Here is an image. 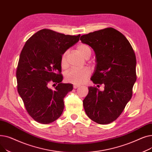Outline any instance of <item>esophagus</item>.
Wrapping results in <instances>:
<instances>
[{"mask_svg":"<svg viewBox=\"0 0 152 152\" xmlns=\"http://www.w3.org/2000/svg\"><path fill=\"white\" fill-rule=\"evenodd\" d=\"M80 87V86L78 85V84H74L73 85V87H74L75 89H77V87Z\"/></svg>","mask_w":152,"mask_h":152,"instance_id":"obj_1","label":"esophagus"}]
</instances>
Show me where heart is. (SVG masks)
<instances>
[{"label": "heart", "mask_w": 152, "mask_h": 152, "mask_svg": "<svg viewBox=\"0 0 152 152\" xmlns=\"http://www.w3.org/2000/svg\"><path fill=\"white\" fill-rule=\"evenodd\" d=\"M77 49L85 58H89L91 50L89 45L86 44H79L77 47ZM66 55L67 52H65L61 57V66L62 68H65L67 66ZM90 74V71L88 69H71L65 73V79L68 83L81 84L89 77Z\"/></svg>", "instance_id": "obj_1"}]
</instances>
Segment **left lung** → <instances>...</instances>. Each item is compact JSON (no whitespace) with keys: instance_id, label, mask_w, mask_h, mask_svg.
Here are the masks:
<instances>
[{"instance_id":"left-lung-1","label":"left lung","mask_w":152,"mask_h":152,"mask_svg":"<svg viewBox=\"0 0 152 152\" xmlns=\"http://www.w3.org/2000/svg\"><path fill=\"white\" fill-rule=\"evenodd\" d=\"M80 40L95 54L97 65L91 80L105 86L103 91L88 87L83 100L84 110L95 123H111L120 116L132 97L137 79L134 51L126 37L113 28L83 35Z\"/></svg>"}]
</instances>
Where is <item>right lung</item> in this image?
Returning a JSON list of instances; mask_svg holds the SVG:
<instances>
[{
	"label": "right lung",
	"mask_w": 152,
	"mask_h": 152,
	"mask_svg": "<svg viewBox=\"0 0 152 152\" xmlns=\"http://www.w3.org/2000/svg\"><path fill=\"white\" fill-rule=\"evenodd\" d=\"M80 36L43 29L23 48L16 72L18 92L29 115L39 123H52L63 113L64 97L73 90V85L61 83V57ZM52 83L58 84L54 90L49 87Z\"/></svg>",
	"instance_id": "right-lung-1"
}]
</instances>
